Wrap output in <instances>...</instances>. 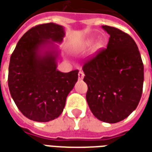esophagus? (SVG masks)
<instances>
[{
	"label": "esophagus",
	"mask_w": 152,
	"mask_h": 152,
	"mask_svg": "<svg viewBox=\"0 0 152 152\" xmlns=\"http://www.w3.org/2000/svg\"><path fill=\"white\" fill-rule=\"evenodd\" d=\"M84 76H85V74L82 71H80L79 73H78V77H79L80 80H82L84 78Z\"/></svg>",
	"instance_id": "34e87169"
}]
</instances>
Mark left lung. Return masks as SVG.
<instances>
[{
    "instance_id": "1",
    "label": "left lung",
    "mask_w": 152,
    "mask_h": 152,
    "mask_svg": "<svg viewBox=\"0 0 152 152\" xmlns=\"http://www.w3.org/2000/svg\"><path fill=\"white\" fill-rule=\"evenodd\" d=\"M109 34L107 48L84 63L86 100L99 120L115 124L137 107L142 97L144 66L131 36L118 28L103 25Z\"/></svg>"
}]
</instances>
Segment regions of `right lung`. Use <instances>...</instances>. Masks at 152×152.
I'll use <instances>...</instances> for the list:
<instances>
[{
    "mask_svg": "<svg viewBox=\"0 0 152 152\" xmlns=\"http://www.w3.org/2000/svg\"><path fill=\"white\" fill-rule=\"evenodd\" d=\"M64 36L61 25H36L21 37L11 54L10 92L20 111L33 121L48 122L60 116L78 79V70H57L58 52L53 42L61 43Z\"/></svg>",
    "mask_w": 152,
    "mask_h": 152,
    "instance_id": "1",
    "label": "right lung"
}]
</instances>
